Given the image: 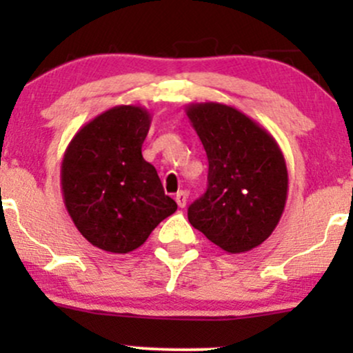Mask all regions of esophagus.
<instances>
[{"instance_id": "1", "label": "esophagus", "mask_w": 353, "mask_h": 353, "mask_svg": "<svg viewBox=\"0 0 353 353\" xmlns=\"http://www.w3.org/2000/svg\"><path fill=\"white\" fill-rule=\"evenodd\" d=\"M176 202L179 208H185V202H188V192H184V190H179V192L176 194Z\"/></svg>"}]
</instances>
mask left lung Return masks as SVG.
Masks as SVG:
<instances>
[{
    "label": "left lung",
    "mask_w": 353,
    "mask_h": 353,
    "mask_svg": "<svg viewBox=\"0 0 353 353\" xmlns=\"http://www.w3.org/2000/svg\"><path fill=\"white\" fill-rule=\"evenodd\" d=\"M209 161L208 190L189 205L194 229L229 254L249 252L281 221L289 190L283 154L254 119L221 103L185 106Z\"/></svg>",
    "instance_id": "obj_1"
}]
</instances>
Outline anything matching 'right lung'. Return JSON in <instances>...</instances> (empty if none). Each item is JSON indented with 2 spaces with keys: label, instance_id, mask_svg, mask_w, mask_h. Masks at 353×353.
<instances>
[{
  "label": "right lung",
  "instance_id": "obj_1",
  "mask_svg": "<svg viewBox=\"0 0 353 353\" xmlns=\"http://www.w3.org/2000/svg\"><path fill=\"white\" fill-rule=\"evenodd\" d=\"M151 114L114 106L76 132L61 164L63 199L81 236L101 250L128 254L176 212L156 168L144 161Z\"/></svg>",
  "mask_w": 353,
  "mask_h": 353
}]
</instances>
